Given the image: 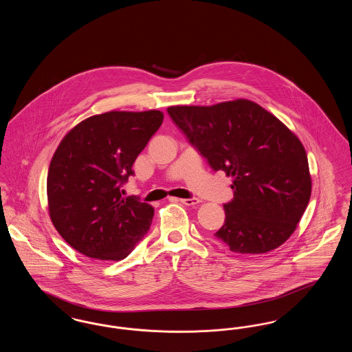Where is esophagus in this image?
<instances>
[{"mask_svg":"<svg viewBox=\"0 0 352 352\" xmlns=\"http://www.w3.org/2000/svg\"><path fill=\"white\" fill-rule=\"evenodd\" d=\"M178 201H181V203H184L186 206H195V204H198L199 203V199L198 198H187V199H178Z\"/></svg>","mask_w":352,"mask_h":352,"instance_id":"1","label":"esophagus"}]
</instances>
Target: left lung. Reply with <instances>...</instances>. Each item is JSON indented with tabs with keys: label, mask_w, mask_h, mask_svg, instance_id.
<instances>
[{
	"label": "left lung",
	"mask_w": 352,
	"mask_h": 352,
	"mask_svg": "<svg viewBox=\"0 0 352 352\" xmlns=\"http://www.w3.org/2000/svg\"><path fill=\"white\" fill-rule=\"evenodd\" d=\"M168 116L214 171L234 177V199L214 234L236 253L272 251L294 232L311 194L301 141L250 100L212 107L177 105Z\"/></svg>",
	"instance_id": "left-lung-1"
}]
</instances>
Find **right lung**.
Returning <instances> with one entry per match:
<instances>
[{"instance_id":"right-lung-1","label":"right lung","mask_w":352,"mask_h":352,"mask_svg":"<svg viewBox=\"0 0 352 352\" xmlns=\"http://www.w3.org/2000/svg\"><path fill=\"white\" fill-rule=\"evenodd\" d=\"M164 121L160 111L107 112L85 118L59 144L47 175L52 224L76 251L122 260L151 228L154 208L121 187Z\"/></svg>"}]
</instances>
